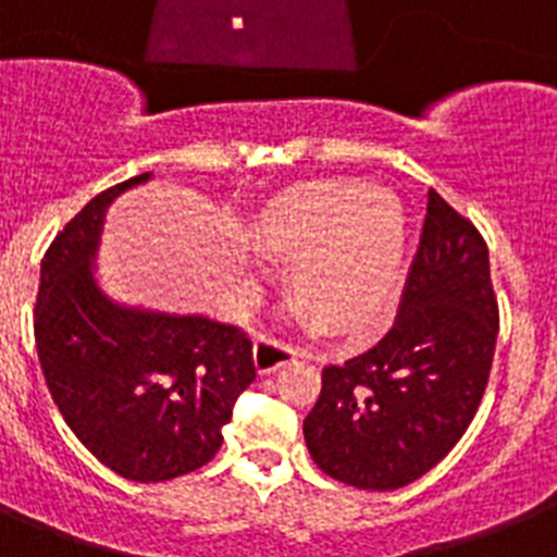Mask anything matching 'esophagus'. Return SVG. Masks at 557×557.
<instances>
[{
    "label": "esophagus",
    "mask_w": 557,
    "mask_h": 557,
    "mask_svg": "<svg viewBox=\"0 0 557 557\" xmlns=\"http://www.w3.org/2000/svg\"><path fill=\"white\" fill-rule=\"evenodd\" d=\"M296 356H301V352L293 344H284L282 338H275V335H259V342L252 347V361H256V370L259 372L278 370V367L293 361Z\"/></svg>",
    "instance_id": "obj_1"
}]
</instances>
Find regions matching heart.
Segmentation results:
<instances>
[{
    "label": "heart",
    "instance_id": "1",
    "mask_svg": "<svg viewBox=\"0 0 557 557\" xmlns=\"http://www.w3.org/2000/svg\"><path fill=\"white\" fill-rule=\"evenodd\" d=\"M252 242L264 256L296 259L289 298L321 330L356 333L379 319L398 282L404 215L372 187L319 182L270 201Z\"/></svg>",
    "mask_w": 557,
    "mask_h": 557
}]
</instances>
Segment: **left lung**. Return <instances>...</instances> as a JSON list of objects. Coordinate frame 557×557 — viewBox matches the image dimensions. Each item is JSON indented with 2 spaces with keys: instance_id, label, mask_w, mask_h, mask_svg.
<instances>
[{
  "instance_id": "1",
  "label": "left lung",
  "mask_w": 557,
  "mask_h": 557,
  "mask_svg": "<svg viewBox=\"0 0 557 557\" xmlns=\"http://www.w3.org/2000/svg\"><path fill=\"white\" fill-rule=\"evenodd\" d=\"M498 338L490 250L470 219L430 190L395 324L370 350L321 372L305 441L321 472L398 490L461 441L484 398Z\"/></svg>"
}]
</instances>
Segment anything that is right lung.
<instances>
[{"label": "right lung", "instance_id": "add662e5", "mask_svg": "<svg viewBox=\"0 0 557 557\" xmlns=\"http://www.w3.org/2000/svg\"><path fill=\"white\" fill-rule=\"evenodd\" d=\"M150 173L108 187L59 230L41 259L34 335L59 412L127 481L156 484L205 467L256 379L245 330L205 315L116 305L96 284L104 210Z\"/></svg>", "mask_w": 557, "mask_h": 557}]
</instances>
